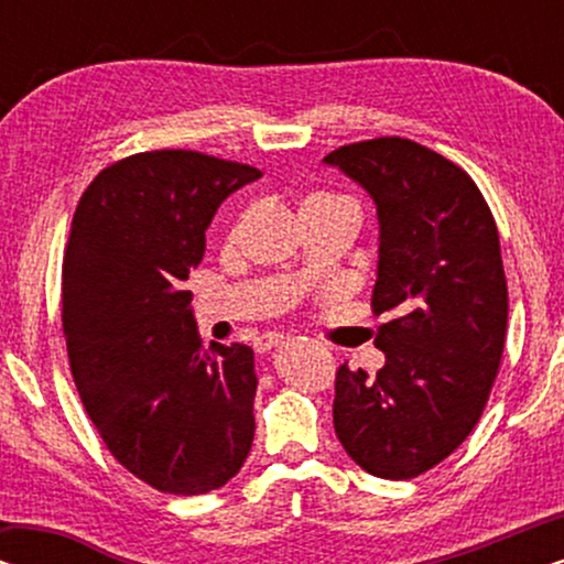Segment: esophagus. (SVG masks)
Returning a JSON list of instances; mask_svg holds the SVG:
<instances>
[{
    "label": "esophagus",
    "mask_w": 564,
    "mask_h": 564,
    "mask_svg": "<svg viewBox=\"0 0 564 564\" xmlns=\"http://www.w3.org/2000/svg\"><path fill=\"white\" fill-rule=\"evenodd\" d=\"M282 338H284L282 334H261L253 346H257L259 354H267V351H272L276 344H282Z\"/></svg>",
    "instance_id": "esophagus-1"
}]
</instances>
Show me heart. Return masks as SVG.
Returning <instances> with one entry per match:
<instances>
[{"instance_id": "1", "label": "heart", "mask_w": 564, "mask_h": 564, "mask_svg": "<svg viewBox=\"0 0 564 564\" xmlns=\"http://www.w3.org/2000/svg\"><path fill=\"white\" fill-rule=\"evenodd\" d=\"M321 213H346L359 220V205L357 199L338 195V192L328 189H313L300 197V215H321Z\"/></svg>"}]
</instances>
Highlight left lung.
<instances>
[{
    "mask_svg": "<svg viewBox=\"0 0 564 564\" xmlns=\"http://www.w3.org/2000/svg\"><path fill=\"white\" fill-rule=\"evenodd\" d=\"M380 220L375 377L336 372L334 429L369 475L411 480L449 457L480 421L503 357L508 288L498 228L465 169L408 138L330 151Z\"/></svg>",
    "mask_w": 564,
    "mask_h": 564,
    "instance_id": "obj_1",
    "label": "left lung"
}]
</instances>
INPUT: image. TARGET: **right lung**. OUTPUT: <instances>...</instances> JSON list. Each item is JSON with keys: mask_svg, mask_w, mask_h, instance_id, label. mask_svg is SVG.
<instances>
[{"mask_svg": "<svg viewBox=\"0 0 564 564\" xmlns=\"http://www.w3.org/2000/svg\"><path fill=\"white\" fill-rule=\"evenodd\" d=\"M259 169L164 149L102 169L76 205L64 253L68 365L115 459L151 488L203 496L253 442V351L203 349L189 272L223 199Z\"/></svg>", "mask_w": 564, "mask_h": 564, "instance_id": "add662e5", "label": "right lung"}]
</instances>
